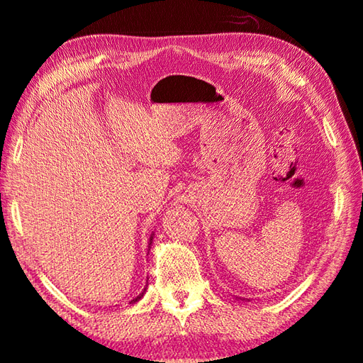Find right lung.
I'll use <instances>...</instances> for the list:
<instances>
[{"mask_svg": "<svg viewBox=\"0 0 363 363\" xmlns=\"http://www.w3.org/2000/svg\"><path fill=\"white\" fill-rule=\"evenodd\" d=\"M144 291H146V289H144ZM141 296H143V295H140V296H138V298H135V300H131V301H133V303H135V301H138V300H140V298H141Z\"/></svg>", "mask_w": 363, "mask_h": 363, "instance_id": "1", "label": "right lung"}]
</instances>
